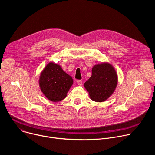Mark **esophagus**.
Instances as JSON below:
<instances>
[{"instance_id": "1", "label": "esophagus", "mask_w": 155, "mask_h": 155, "mask_svg": "<svg viewBox=\"0 0 155 155\" xmlns=\"http://www.w3.org/2000/svg\"><path fill=\"white\" fill-rule=\"evenodd\" d=\"M77 84H78L79 86H82V85H83V83H82L81 80H77Z\"/></svg>"}]
</instances>
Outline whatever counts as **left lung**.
Here are the masks:
<instances>
[{"mask_svg":"<svg viewBox=\"0 0 155 155\" xmlns=\"http://www.w3.org/2000/svg\"><path fill=\"white\" fill-rule=\"evenodd\" d=\"M118 76L113 66L107 62L93 66L91 77L84 84L90 97L95 102H104L114 93Z\"/></svg>","mask_w":155,"mask_h":155,"instance_id":"left-lung-1","label":"left lung"}]
</instances>
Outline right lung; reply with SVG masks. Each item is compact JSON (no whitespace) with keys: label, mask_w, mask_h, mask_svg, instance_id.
<instances>
[{"label":"right lung","mask_w":155,"mask_h":155,"mask_svg":"<svg viewBox=\"0 0 155 155\" xmlns=\"http://www.w3.org/2000/svg\"><path fill=\"white\" fill-rule=\"evenodd\" d=\"M73 82L72 78L54 62H49L46 65L39 78L41 92L52 102L61 101L67 96Z\"/></svg>","instance_id":"1"}]
</instances>
